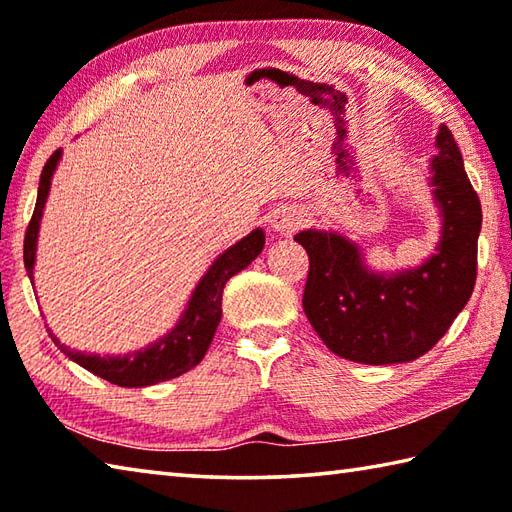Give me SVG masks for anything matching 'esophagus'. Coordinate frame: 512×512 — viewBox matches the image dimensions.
<instances>
[{"mask_svg":"<svg viewBox=\"0 0 512 512\" xmlns=\"http://www.w3.org/2000/svg\"><path fill=\"white\" fill-rule=\"evenodd\" d=\"M270 222L276 233H292L294 229L301 227L303 215L299 209H294V206H281V209H276L272 213Z\"/></svg>","mask_w":512,"mask_h":512,"instance_id":"esophagus-1","label":"esophagus"}]
</instances>
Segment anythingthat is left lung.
Wrapping results in <instances>:
<instances>
[{
    "label": "left lung",
    "mask_w": 512,
    "mask_h": 512,
    "mask_svg": "<svg viewBox=\"0 0 512 512\" xmlns=\"http://www.w3.org/2000/svg\"><path fill=\"white\" fill-rule=\"evenodd\" d=\"M436 148L429 184L443 229L436 254L420 267L378 274L339 233L308 229L294 236L310 258L303 310L339 357L375 366L416 360L438 344L472 297L481 202L447 125L436 134Z\"/></svg>",
    "instance_id": "8db88e82"
}]
</instances>
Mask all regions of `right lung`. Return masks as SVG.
<instances>
[{"label":"right lung","instance_id":"obj_1","mask_svg":"<svg viewBox=\"0 0 512 512\" xmlns=\"http://www.w3.org/2000/svg\"><path fill=\"white\" fill-rule=\"evenodd\" d=\"M62 150H56L47 159L42 168L40 186H38V202H35V211L31 215L29 229L24 236V267L26 274L33 283V265H35V245H38V231L40 220L44 211V202H47L51 177L60 161ZM265 245L263 229H254L249 236L242 238L236 245L229 247L224 254L215 258V263L206 270V274L197 283L191 301L179 317L177 326L170 330L157 342H152L146 348L128 353V355H96V353H80L71 351L69 346L60 344V339L51 333L49 335L56 346L65 353L69 360L83 366L89 373L98 375L119 387H150V384L173 380L177 375L191 371L193 366L202 362L206 348L211 346L215 330H218L220 317H222V290L233 274L254 261L261 254Z\"/></svg>","mask_w":512,"mask_h":512}]
</instances>
